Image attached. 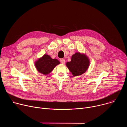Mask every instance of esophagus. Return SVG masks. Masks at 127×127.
Returning a JSON list of instances; mask_svg holds the SVG:
<instances>
[{"instance_id": "obj_1", "label": "esophagus", "mask_w": 127, "mask_h": 127, "mask_svg": "<svg viewBox=\"0 0 127 127\" xmlns=\"http://www.w3.org/2000/svg\"><path fill=\"white\" fill-rule=\"evenodd\" d=\"M60 62H61L62 64H64L65 62V59H60Z\"/></svg>"}]
</instances>
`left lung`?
<instances>
[{"instance_id":"obj_1","label":"left lung","mask_w":127,"mask_h":127,"mask_svg":"<svg viewBox=\"0 0 127 127\" xmlns=\"http://www.w3.org/2000/svg\"><path fill=\"white\" fill-rule=\"evenodd\" d=\"M90 65L89 59L85 54L76 52L72 56L70 62L66 65L74 76L80 75L87 70Z\"/></svg>"}]
</instances>
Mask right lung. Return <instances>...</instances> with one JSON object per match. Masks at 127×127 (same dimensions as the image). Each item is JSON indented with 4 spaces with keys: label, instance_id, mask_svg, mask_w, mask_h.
I'll use <instances>...</instances> for the list:
<instances>
[{
    "label": "right lung",
    "instance_id": "obj_1",
    "mask_svg": "<svg viewBox=\"0 0 127 127\" xmlns=\"http://www.w3.org/2000/svg\"><path fill=\"white\" fill-rule=\"evenodd\" d=\"M60 63L57 59H52L49 55L45 54L34 62V66L40 73L48 75Z\"/></svg>",
    "mask_w": 127,
    "mask_h": 127
}]
</instances>
